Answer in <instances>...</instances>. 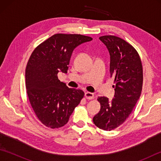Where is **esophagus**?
<instances>
[{
  "label": "esophagus",
  "instance_id": "esophagus-1",
  "mask_svg": "<svg viewBox=\"0 0 161 161\" xmlns=\"http://www.w3.org/2000/svg\"><path fill=\"white\" fill-rule=\"evenodd\" d=\"M85 97H86V99L88 100H92L94 97V94L93 93H90V92H86L85 93Z\"/></svg>",
  "mask_w": 161,
  "mask_h": 161
}]
</instances>
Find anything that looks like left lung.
Masks as SVG:
<instances>
[{"label": "left lung", "mask_w": 161, "mask_h": 161, "mask_svg": "<svg viewBox=\"0 0 161 161\" xmlns=\"http://www.w3.org/2000/svg\"><path fill=\"white\" fill-rule=\"evenodd\" d=\"M110 54V74L114 78V98L98 97L100 110L93 120L95 126L111 131L124 122L140 98L142 87V66L137 51L119 37H100Z\"/></svg>", "instance_id": "8db88e82"}]
</instances>
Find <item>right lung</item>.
I'll return each mask as SVG.
<instances>
[{
  "label": "right lung",
  "instance_id": "add662e5",
  "mask_svg": "<svg viewBox=\"0 0 161 161\" xmlns=\"http://www.w3.org/2000/svg\"><path fill=\"white\" fill-rule=\"evenodd\" d=\"M90 36L57 34L33 51L25 69L27 93L37 118L47 127L55 129L68 122L84 93L69 88L57 77L67 73L74 49L91 42Z\"/></svg>",
  "mask_w": 161,
  "mask_h": 161
}]
</instances>
